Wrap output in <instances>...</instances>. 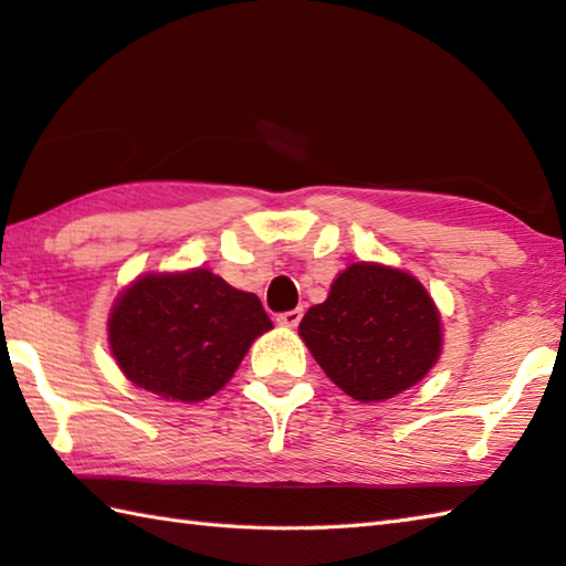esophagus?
<instances>
[{
    "label": "esophagus",
    "instance_id": "obj_1",
    "mask_svg": "<svg viewBox=\"0 0 566 566\" xmlns=\"http://www.w3.org/2000/svg\"><path fill=\"white\" fill-rule=\"evenodd\" d=\"M302 316H304V312H302V310L282 312V314H276V324H280V326H290V328H294L296 324L302 322Z\"/></svg>",
    "mask_w": 566,
    "mask_h": 566
}]
</instances>
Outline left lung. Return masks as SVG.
I'll use <instances>...</instances> for the list:
<instances>
[{"label": "left lung", "mask_w": 566, "mask_h": 566, "mask_svg": "<svg viewBox=\"0 0 566 566\" xmlns=\"http://www.w3.org/2000/svg\"><path fill=\"white\" fill-rule=\"evenodd\" d=\"M300 336L332 381L356 400L394 398L440 354V314L423 284L384 264L358 262L312 306Z\"/></svg>", "instance_id": "1"}]
</instances>
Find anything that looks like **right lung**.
Masks as SVG:
<instances>
[{"mask_svg": "<svg viewBox=\"0 0 566 566\" xmlns=\"http://www.w3.org/2000/svg\"><path fill=\"white\" fill-rule=\"evenodd\" d=\"M272 322L262 302L208 270L148 274L118 296L108 342L120 371L163 398L218 394Z\"/></svg>", "mask_w": 566, "mask_h": 566, "instance_id": "right-lung-1", "label": "right lung"}]
</instances>
